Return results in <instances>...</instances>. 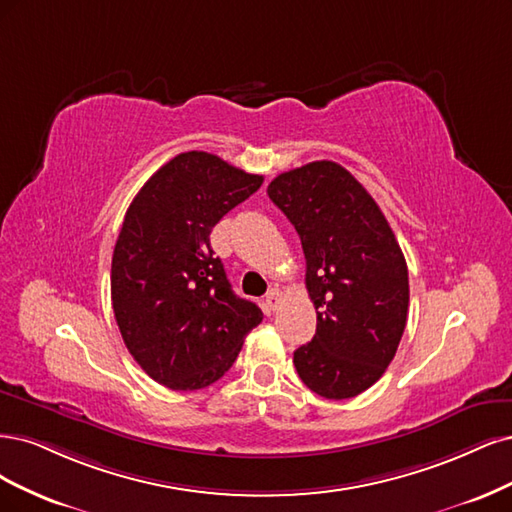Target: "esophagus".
<instances>
[{
    "mask_svg": "<svg viewBox=\"0 0 512 512\" xmlns=\"http://www.w3.org/2000/svg\"><path fill=\"white\" fill-rule=\"evenodd\" d=\"M280 302H283V293H280L278 289H270V293L266 295L268 310H276L280 306Z\"/></svg>",
    "mask_w": 512,
    "mask_h": 512,
    "instance_id": "esophagus-1",
    "label": "esophagus"
}]
</instances>
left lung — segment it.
Instances as JSON below:
<instances>
[{"label":"left lung","instance_id":"obj_1","mask_svg":"<svg viewBox=\"0 0 512 512\" xmlns=\"http://www.w3.org/2000/svg\"><path fill=\"white\" fill-rule=\"evenodd\" d=\"M270 200L298 232L317 334L293 353L302 383L327 400L355 398L391 364L408 317V268L385 214L334 161L278 174Z\"/></svg>","mask_w":512,"mask_h":512}]
</instances>
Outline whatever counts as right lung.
Segmentation results:
<instances>
[{"mask_svg":"<svg viewBox=\"0 0 512 512\" xmlns=\"http://www.w3.org/2000/svg\"><path fill=\"white\" fill-rule=\"evenodd\" d=\"M263 176L204 151L161 166L129 204L114 244L110 293L123 342L140 368L174 391L212 385L232 368L257 304L232 291L210 232Z\"/></svg>","mask_w":512,"mask_h":512,"instance_id":"right-lung-1","label":"right lung"}]
</instances>
